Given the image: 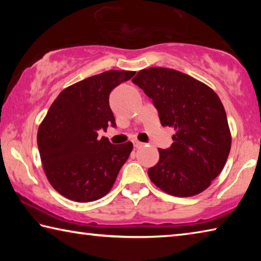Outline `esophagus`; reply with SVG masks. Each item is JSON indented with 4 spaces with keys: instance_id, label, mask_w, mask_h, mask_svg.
Here are the masks:
<instances>
[{
    "instance_id": "34e87169",
    "label": "esophagus",
    "mask_w": 261,
    "mask_h": 261,
    "mask_svg": "<svg viewBox=\"0 0 261 261\" xmlns=\"http://www.w3.org/2000/svg\"><path fill=\"white\" fill-rule=\"evenodd\" d=\"M132 143H134L135 148H140V147L144 146V144L140 143V141H138V140H134V141H132Z\"/></svg>"
}]
</instances>
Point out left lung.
I'll return each mask as SVG.
<instances>
[{
    "label": "left lung",
    "mask_w": 261,
    "mask_h": 261,
    "mask_svg": "<svg viewBox=\"0 0 261 261\" xmlns=\"http://www.w3.org/2000/svg\"><path fill=\"white\" fill-rule=\"evenodd\" d=\"M132 83L152 99L162 126L174 127V143L159 148L148 176L162 191L191 197L210 187L222 171L231 135L218 94L189 74L167 68L140 70Z\"/></svg>",
    "instance_id": "obj_1"
}]
</instances>
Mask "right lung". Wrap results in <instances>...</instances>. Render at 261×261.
<instances>
[{
    "label": "right lung",
    "instance_id": "obj_1",
    "mask_svg": "<svg viewBox=\"0 0 261 261\" xmlns=\"http://www.w3.org/2000/svg\"><path fill=\"white\" fill-rule=\"evenodd\" d=\"M135 71L109 70L64 88L39 126L38 147L48 180L70 200L106 196L132 151V143L113 145L99 131L116 126L109 94Z\"/></svg>",
    "mask_w": 261,
    "mask_h": 261
}]
</instances>
